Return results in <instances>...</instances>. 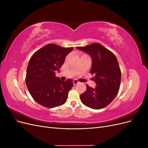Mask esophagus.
<instances>
[{"label": "esophagus", "instance_id": "obj_1", "mask_svg": "<svg viewBox=\"0 0 148 148\" xmlns=\"http://www.w3.org/2000/svg\"><path fill=\"white\" fill-rule=\"evenodd\" d=\"M79 82L78 81L77 79H74L73 80V84H78Z\"/></svg>", "mask_w": 148, "mask_h": 148}]
</instances>
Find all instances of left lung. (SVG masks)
<instances>
[{
  "mask_svg": "<svg viewBox=\"0 0 148 148\" xmlns=\"http://www.w3.org/2000/svg\"><path fill=\"white\" fill-rule=\"evenodd\" d=\"M78 50L88 53L92 59L90 73L95 75L96 86L86 85V90L80 95L83 104L94 109L108 106L117 95L121 82V71L114 53L99 43H92Z\"/></svg>",
  "mask_w": 148,
  "mask_h": 148,
  "instance_id": "left-lung-1",
  "label": "left lung"
}]
</instances>
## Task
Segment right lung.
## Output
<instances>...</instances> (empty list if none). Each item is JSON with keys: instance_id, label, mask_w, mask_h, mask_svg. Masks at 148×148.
<instances>
[{"instance_id": "1", "label": "right lung", "mask_w": 148, "mask_h": 148, "mask_svg": "<svg viewBox=\"0 0 148 148\" xmlns=\"http://www.w3.org/2000/svg\"><path fill=\"white\" fill-rule=\"evenodd\" d=\"M73 47H62L49 44L31 56L26 70V84L31 96L38 104L53 108L65 103L72 79L62 81L56 77Z\"/></svg>"}]
</instances>
